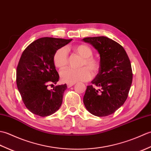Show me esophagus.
<instances>
[{
	"label": "esophagus",
	"mask_w": 151,
	"mask_h": 151,
	"mask_svg": "<svg viewBox=\"0 0 151 151\" xmlns=\"http://www.w3.org/2000/svg\"><path fill=\"white\" fill-rule=\"evenodd\" d=\"M75 84H67V88H70V87H72V86H73Z\"/></svg>",
	"instance_id": "34e87169"
}]
</instances>
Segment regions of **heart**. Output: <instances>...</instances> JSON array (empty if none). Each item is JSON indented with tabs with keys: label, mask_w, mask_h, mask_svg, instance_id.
<instances>
[{
	"label": "heart",
	"mask_w": 151,
	"mask_h": 151,
	"mask_svg": "<svg viewBox=\"0 0 151 151\" xmlns=\"http://www.w3.org/2000/svg\"><path fill=\"white\" fill-rule=\"evenodd\" d=\"M73 51L83 58L81 63V68L74 69L68 68L60 73V78L63 82L75 84L76 82L88 81L91 78V72L93 75L99 73L101 69V63L97 58L92 56L93 50L86 45H78L73 47ZM54 65L60 70L68 65V53L66 48L62 47L57 50L53 56Z\"/></svg>",
	"instance_id": "heart-1"
}]
</instances>
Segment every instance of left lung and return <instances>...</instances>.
<instances>
[{
	"mask_svg": "<svg viewBox=\"0 0 151 151\" xmlns=\"http://www.w3.org/2000/svg\"><path fill=\"white\" fill-rule=\"evenodd\" d=\"M100 54L101 69L88 86L83 102L93 115H111L126 101L132 82L129 58L120 44L104 36L86 37Z\"/></svg>",
	"mask_w": 151,
	"mask_h": 151,
	"instance_id": "8db88e82",
	"label": "left lung"
}]
</instances>
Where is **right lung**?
<instances>
[{
    "mask_svg": "<svg viewBox=\"0 0 151 151\" xmlns=\"http://www.w3.org/2000/svg\"><path fill=\"white\" fill-rule=\"evenodd\" d=\"M72 40L41 37L30 43L22 52L16 73V82L22 100L32 113L41 117L52 115L58 110L67 85L56 84L59 75L53 62L57 50Z\"/></svg>",
    "mask_w": 151,
    "mask_h": 151,
    "instance_id": "add662e5",
    "label": "right lung"
}]
</instances>
